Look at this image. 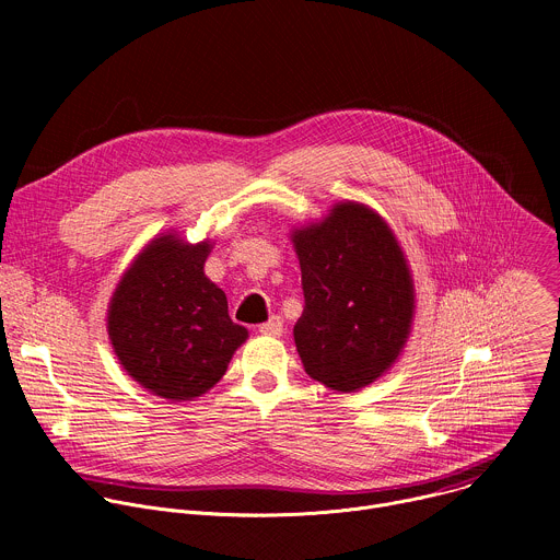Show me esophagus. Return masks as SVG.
<instances>
[{"label":"esophagus","instance_id":"1","mask_svg":"<svg viewBox=\"0 0 560 560\" xmlns=\"http://www.w3.org/2000/svg\"><path fill=\"white\" fill-rule=\"evenodd\" d=\"M259 332H261V335H266V337H281V332H283V322H281V316H270L266 324H261V326H259Z\"/></svg>","mask_w":560,"mask_h":560}]
</instances>
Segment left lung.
Listing matches in <instances>:
<instances>
[{
	"label": "left lung",
	"instance_id": "obj_1",
	"mask_svg": "<svg viewBox=\"0 0 560 560\" xmlns=\"http://www.w3.org/2000/svg\"><path fill=\"white\" fill-rule=\"evenodd\" d=\"M305 296L294 343L305 372L357 392L401 357L415 322V279L387 221L370 206L339 201L292 228Z\"/></svg>",
	"mask_w": 560,
	"mask_h": 560
}]
</instances>
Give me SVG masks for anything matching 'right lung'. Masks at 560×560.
Here are the masks:
<instances>
[{"mask_svg": "<svg viewBox=\"0 0 560 560\" xmlns=\"http://www.w3.org/2000/svg\"><path fill=\"white\" fill-rule=\"evenodd\" d=\"M212 242L156 234L121 275L106 328L119 365L141 387L184 404L214 387L248 330L232 324L225 292L206 272Z\"/></svg>", "mask_w": 560, "mask_h": 560, "instance_id": "1", "label": "right lung"}]
</instances>
